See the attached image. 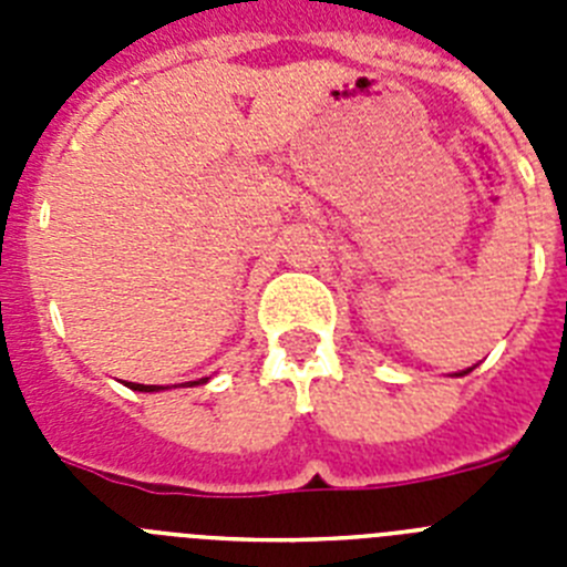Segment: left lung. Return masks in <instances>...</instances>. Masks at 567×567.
<instances>
[{
	"label": "left lung",
	"instance_id": "1",
	"mask_svg": "<svg viewBox=\"0 0 567 567\" xmlns=\"http://www.w3.org/2000/svg\"><path fill=\"white\" fill-rule=\"evenodd\" d=\"M463 374H465V372H463Z\"/></svg>",
	"mask_w": 567,
	"mask_h": 567
}]
</instances>
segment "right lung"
<instances>
[{"mask_svg":"<svg viewBox=\"0 0 567 567\" xmlns=\"http://www.w3.org/2000/svg\"><path fill=\"white\" fill-rule=\"evenodd\" d=\"M195 383H207V378L204 380H193V383L189 385H195ZM130 389H133V392H158V389H164V385H144V383H127Z\"/></svg>","mask_w":567,"mask_h":567,"instance_id":"add662e5","label":"right lung"}]
</instances>
